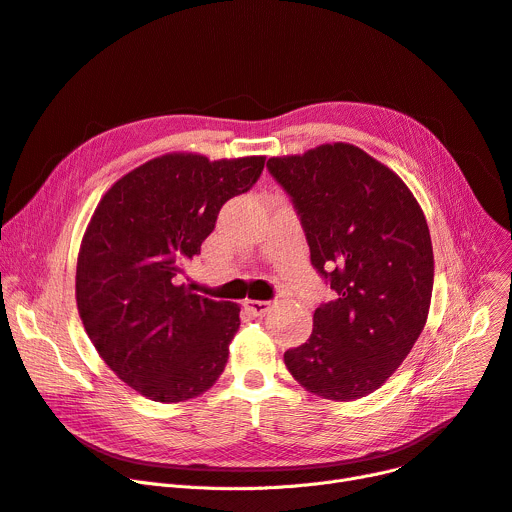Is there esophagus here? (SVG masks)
Wrapping results in <instances>:
<instances>
[{"label":"esophagus","mask_w":512,"mask_h":512,"mask_svg":"<svg viewBox=\"0 0 512 512\" xmlns=\"http://www.w3.org/2000/svg\"><path fill=\"white\" fill-rule=\"evenodd\" d=\"M270 302H262V299H246L244 302V308L248 310V312H252L254 316H264L268 310H270Z\"/></svg>","instance_id":"1"}]
</instances>
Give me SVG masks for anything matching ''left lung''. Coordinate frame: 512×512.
Masks as SVG:
<instances>
[{
    "instance_id": "left-lung-1",
    "label": "left lung",
    "mask_w": 512,
    "mask_h": 512,
    "mask_svg": "<svg viewBox=\"0 0 512 512\" xmlns=\"http://www.w3.org/2000/svg\"><path fill=\"white\" fill-rule=\"evenodd\" d=\"M266 167L335 291L316 308L310 339L285 351V366L322 399H362L403 364L428 320L434 252L424 210L393 169L353 144H320Z\"/></svg>"
}]
</instances>
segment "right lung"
Masks as SVG:
<instances>
[{"instance_id":"right-lung-1","label":"right lung","mask_w":512,"mask_h":512,"mask_svg":"<svg viewBox=\"0 0 512 512\" xmlns=\"http://www.w3.org/2000/svg\"><path fill=\"white\" fill-rule=\"evenodd\" d=\"M264 161L169 153L117 179L95 208L76 264L78 314L103 362L142 397L188 401L225 370L239 306L192 293L179 275Z\"/></svg>"}]
</instances>
